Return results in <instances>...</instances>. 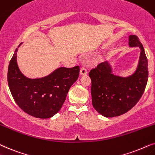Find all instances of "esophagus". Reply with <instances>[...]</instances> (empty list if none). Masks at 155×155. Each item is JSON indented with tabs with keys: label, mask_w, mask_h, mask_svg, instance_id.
<instances>
[{
	"label": "esophagus",
	"mask_w": 155,
	"mask_h": 155,
	"mask_svg": "<svg viewBox=\"0 0 155 155\" xmlns=\"http://www.w3.org/2000/svg\"><path fill=\"white\" fill-rule=\"evenodd\" d=\"M87 73H88V71H87V70H86V68L82 67L81 69H80V74H81V75H82V76L86 75V74H87Z\"/></svg>",
	"instance_id": "34e87169"
}]
</instances>
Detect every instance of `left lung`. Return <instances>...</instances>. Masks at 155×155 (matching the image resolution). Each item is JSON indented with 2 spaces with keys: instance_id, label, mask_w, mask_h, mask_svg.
Wrapping results in <instances>:
<instances>
[{
  "instance_id": "1",
  "label": "left lung",
  "mask_w": 155,
  "mask_h": 155,
  "mask_svg": "<svg viewBox=\"0 0 155 155\" xmlns=\"http://www.w3.org/2000/svg\"><path fill=\"white\" fill-rule=\"evenodd\" d=\"M129 47H139L140 57L135 71L127 76L113 73L108 61L91 70L94 108L106 117L124 114L138 102L147 83L148 64L143 46L135 35L129 36Z\"/></svg>"
}]
</instances>
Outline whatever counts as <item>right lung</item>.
<instances>
[{
	"label": "right lung",
	"instance_id": "right-lung-1",
	"mask_svg": "<svg viewBox=\"0 0 155 155\" xmlns=\"http://www.w3.org/2000/svg\"><path fill=\"white\" fill-rule=\"evenodd\" d=\"M16 48L8 70L10 93L24 112L38 118H49L60 110L69 88L77 80L79 67H59L42 78L30 79L22 73Z\"/></svg>",
	"mask_w": 155,
	"mask_h": 155
}]
</instances>
